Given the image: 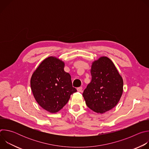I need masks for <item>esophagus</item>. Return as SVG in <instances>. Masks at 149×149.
<instances>
[{"label": "esophagus", "mask_w": 149, "mask_h": 149, "mask_svg": "<svg viewBox=\"0 0 149 149\" xmlns=\"http://www.w3.org/2000/svg\"><path fill=\"white\" fill-rule=\"evenodd\" d=\"M77 91H78V92H82V87H80L77 88Z\"/></svg>", "instance_id": "esophagus-1"}]
</instances>
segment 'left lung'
<instances>
[{"label": "left lung", "mask_w": 149, "mask_h": 149, "mask_svg": "<svg viewBox=\"0 0 149 149\" xmlns=\"http://www.w3.org/2000/svg\"><path fill=\"white\" fill-rule=\"evenodd\" d=\"M91 81L82 95L88 107L103 114L118 102L123 91V80L110 59L100 57L92 63Z\"/></svg>", "instance_id": "left-lung-1"}]
</instances>
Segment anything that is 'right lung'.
<instances>
[{"instance_id":"right-lung-1","label":"right lung","mask_w":149,"mask_h":149,"mask_svg":"<svg viewBox=\"0 0 149 149\" xmlns=\"http://www.w3.org/2000/svg\"><path fill=\"white\" fill-rule=\"evenodd\" d=\"M64 62L50 56L42 61L33 73L31 87L33 96L42 108L55 113L68 102L77 92L71 75L64 71Z\"/></svg>"}]
</instances>
